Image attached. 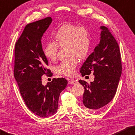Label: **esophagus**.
<instances>
[{
	"label": "esophagus",
	"instance_id": "34e87169",
	"mask_svg": "<svg viewBox=\"0 0 135 135\" xmlns=\"http://www.w3.org/2000/svg\"><path fill=\"white\" fill-rule=\"evenodd\" d=\"M77 83L78 82L76 81V80H70L69 81H68V84H77Z\"/></svg>",
	"mask_w": 135,
	"mask_h": 135
}]
</instances>
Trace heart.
Masks as SVG:
<instances>
[{
    "instance_id": "obj_1",
    "label": "heart",
    "mask_w": 135,
    "mask_h": 135,
    "mask_svg": "<svg viewBox=\"0 0 135 135\" xmlns=\"http://www.w3.org/2000/svg\"><path fill=\"white\" fill-rule=\"evenodd\" d=\"M54 42H49L43 49L45 57L50 61L57 57L60 47H67V55L65 60L61 61L54 68L58 74L72 76L78 65V58L83 60L86 57L91 46V37L88 29L83 26L71 23L64 24L53 34Z\"/></svg>"
}]
</instances>
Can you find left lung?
<instances>
[{"label":"left lung","mask_w":135,"mask_h":135,"mask_svg":"<svg viewBox=\"0 0 135 135\" xmlns=\"http://www.w3.org/2000/svg\"><path fill=\"white\" fill-rule=\"evenodd\" d=\"M100 41L82 65L81 75L93 73L94 81L80 83L85 89L83 104L89 110H98L111 101L117 92L122 74L120 50L108 28L101 26Z\"/></svg>","instance_id":"left-lung-1"}]
</instances>
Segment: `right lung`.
<instances>
[{
  "instance_id": "1",
  "label": "right lung",
  "mask_w": 135,
  "mask_h": 135,
  "mask_svg": "<svg viewBox=\"0 0 135 135\" xmlns=\"http://www.w3.org/2000/svg\"><path fill=\"white\" fill-rule=\"evenodd\" d=\"M52 22L49 17L26 25L15 49L14 76L21 95L31 112L41 118L57 112L60 93L68 82L53 78L43 85L41 76L50 73L42 48L41 37Z\"/></svg>"
}]
</instances>
